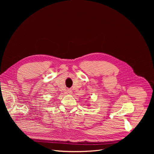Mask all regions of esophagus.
<instances>
[{"instance_id": "34e87169", "label": "esophagus", "mask_w": 154, "mask_h": 154, "mask_svg": "<svg viewBox=\"0 0 154 154\" xmlns=\"http://www.w3.org/2000/svg\"><path fill=\"white\" fill-rule=\"evenodd\" d=\"M67 92L69 93V94H72V90L71 89H70V88H69V89H67Z\"/></svg>"}]
</instances>
